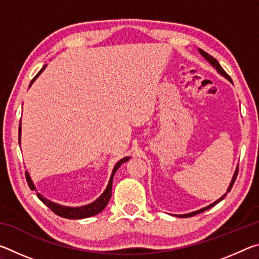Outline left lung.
<instances>
[{
  "instance_id": "1",
  "label": "left lung",
  "mask_w": 259,
  "mask_h": 259,
  "mask_svg": "<svg viewBox=\"0 0 259 259\" xmlns=\"http://www.w3.org/2000/svg\"><path fill=\"white\" fill-rule=\"evenodd\" d=\"M199 50V52H200V55L201 56H202L203 57V58L205 59V60H207L208 61V63L210 64V65H211V66L214 68V69H216V71L219 73V74H221V75H223V76H224L225 78H227V80H229L230 82H232V80H231V77L229 76V75H227V74H226V72L224 71V69H223L222 68V66H221V65H219V63H218V61L216 60V59H214L213 58V57L212 56H210L209 54H207V52H205V51H203L202 49H198ZM239 166V165H238ZM238 166H236V169H235V171H234V175H233V178H232V181H231V183H230V186L229 187H227V191H226V193H225V194L224 195H222L221 196V198H219L218 200H216V201H214V202L213 203H211V204H209V205H207V207H204V208H202V209H200V210H196V211H193V212H190V213H185V214H179V216L178 217H183V218H186V217H192V216H194V214H198V213H200V212H203V211H205V210H208L209 208H211V207H213V205L214 204H217L218 202H221V201L223 200V199H224L225 198V196H226V194H227V193H229L230 191H231V188H232V186H233V184H234V182H235V179H236V176H238Z\"/></svg>"
}]
</instances>
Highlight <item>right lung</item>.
<instances>
[{"label":"right lung","mask_w":259,"mask_h":259,"mask_svg":"<svg viewBox=\"0 0 259 259\" xmlns=\"http://www.w3.org/2000/svg\"><path fill=\"white\" fill-rule=\"evenodd\" d=\"M47 67V65H45L41 68V71L37 73V75L35 76L32 82H30L29 87L32 85V83L36 80V78L38 77V75L45 71ZM20 134H21V120H20V124H19V144H20ZM130 159L129 156L126 157H123V159H121L119 162H116V164L114 165L113 168V171H112V175H111V178H109V182L107 184L106 188H105V191L103 192V194L99 196L98 199H96L94 202H91L89 204H85V205H82V207H66V205H61V204H58V203H55L52 202V201L48 200L47 198H45L41 193L36 192L37 194V198L40 199L43 203H45L47 207H49L52 211H54L56 214H58V216L60 217H64V218H67V219H82V218H88V217H91V216H95V214L99 213L100 211H103V210L105 209V207H106L109 199H111L112 196V185H113V177L114 175H115L116 170L120 168V165L122 163H124V162H126ZM26 179H27V183H28V186L30 190H36V187H35L34 183L32 181V178H30L28 171H26Z\"/></svg>","instance_id":"obj_1"}]
</instances>
